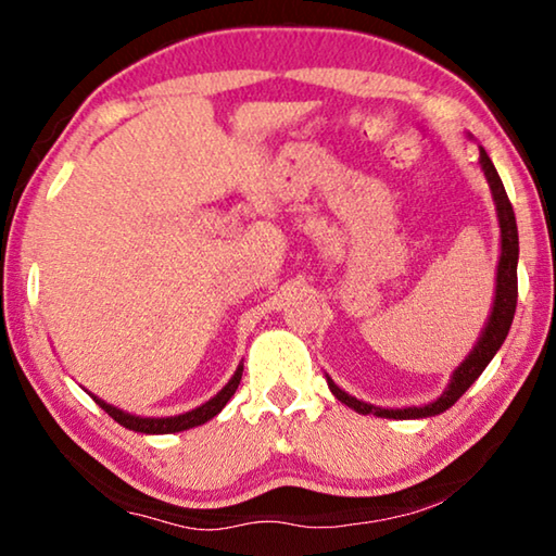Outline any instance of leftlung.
I'll list each match as a JSON object with an SVG mask.
<instances>
[{
    "label": "left lung",
    "mask_w": 556,
    "mask_h": 556,
    "mask_svg": "<svg viewBox=\"0 0 556 556\" xmlns=\"http://www.w3.org/2000/svg\"><path fill=\"white\" fill-rule=\"evenodd\" d=\"M478 162H481L485 181L491 186L495 213H497V228H501V260H497V271H495V296H493V306H491V314H488L483 331L478 336L473 351L466 355V361L458 365L454 375H451V380L446 384V390L441 392V397H437L429 404H421V407H402V409L375 407V404H368L353 397V394H348L326 375L328 390L333 392V397L341 400L345 407L355 409L357 414H372V417H382V419L437 417V414L454 407L456 400L470 388V384L481 378V372L488 368V363L493 361L495 353L501 351V345L505 343L507 331H510V324H513V316H515V306H517V255H520V242H517V223H515L513 205L507 201L505 186L483 147H481V159H478Z\"/></svg>",
    "instance_id": "left-lung-1"
}]
</instances>
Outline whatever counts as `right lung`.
<instances>
[{
    "mask_svg": "<svg viewBox=\"0 0 556 556\" xmlns=\"http://www.w3.org/2000/svg\"><path fill=\"white\" fill-rule=\"evenodd\" d=\"M242 380V363L238 365V370H235L232 378L228 380V384L211 397L208 402H203L201 407H195L191 412H184V414H176V417H137V414H129L125 409H117L108 404L105 400L96 397V394L88 392L92 400H96L102 409H105L112 419L117 421L129 431H139V434H176V431H186V429H193V427H201L205 421H211L215 414H220L225 404L230 402V397L238 390V384Z\"/></svg>",
    "mask_w": 556,
    "mask_h": 556,
    "instance_id": "obj_1",
    "label": "right lung"
}]
</instances>
